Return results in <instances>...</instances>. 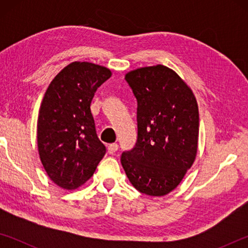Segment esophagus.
<instances>
[{
	"label": "esophagus",
	"mask_w": 248,
	"mask_h": 248,
	"mask_svg": "<svg viewBox=\"0 0 248 248\" xmlns=\"http://www.w3.org/2000/svg\"><path fill=\"white\" fill-rule=\"evenodd\" d=\"M117 150H118V144L117 143H111L108 145V153L109 154H115L117 152Z\"/></svg>",
	"instance_id": "1"
}]
</instances>
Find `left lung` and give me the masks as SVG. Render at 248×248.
I'll return each instance as SVG.
<instances>
[{
  "label": "left lung",
  "mask_w": 248,
  "mask_h": 248,
  "mask_svg": "<svg viewBox=\"0 0 248 248\" xmlns=\"http://www.w3.org/2000/svg\"><path fill=\"white\" fill-rule=\"evenodd\" d=\"M125 81L138 100V140L121 155L125 175L142 194L173 191L194 164L199 110L187 83L165 65L132 70Z\"/></svg>",
  "instance_id": "obj_1"
}]
</instances>
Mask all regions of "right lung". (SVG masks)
I'll use <instances>...</instances> for the list:
<instances>
[{"label":"right lung","instance_id":"1","mask_svg":"<svg viewBox=\"0 0 248 248\" xmlns=\"http://www.w3.org/2000/svg\"><path fill=\"white\" fill-rule=\"evenodd\" d=\"M111 71L91 62H72L49 84L37 121V145L46 173L59 187L77 189L102 161L106 148L95 130L91 103Z\"/></svg>","mask_w":248,"mask_h":248}]
</instances>
